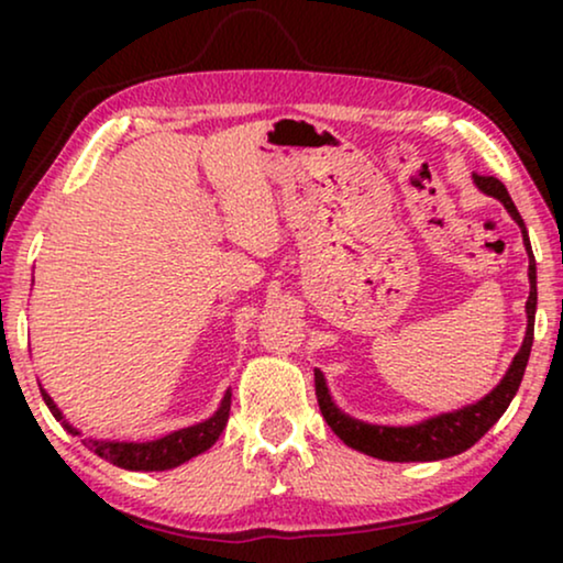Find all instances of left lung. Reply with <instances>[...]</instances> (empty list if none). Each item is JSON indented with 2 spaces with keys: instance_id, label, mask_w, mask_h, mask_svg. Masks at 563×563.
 Listing matches in <instances>:
<instances>
[{
  "instance_id": "obj_1",
  "label": "left lung",
  "mask_w": 563,
  "mask_h": 563,
  "mask_svg": "<svg viewBox=\"0 0 563 563\" xmlns=\"http://www.w3.org/2000/svg\"><path fill=\"white\" fill-rule=\"evenodd\" d=\"M474 184L479 187L484 195L499 199L505 205V210L510 212V218L518 222L522 230V243H526L528 251V279H530V295L526 302L528 312V330L526 338H522L520 351L515 353L510 368L503 376V382L497 384L495 389L489 391L487 397H482L479 402L461 407L456 412L438 415V418L422 420L418 426L407 428H391V426H368V422L353 420L351 415L341 412L335 407L333 399H330L328 384L322 372L314 368V395H318L320 412L330 430L341 438L345 445L356 449L366 456L382 459V461H438L456 456V453L472 449V445L479 441V438L487 433V430L495 426V422L503 418V412L510 407L515 391H518L522 374H526L530 345H533V325H536V305H538V289H536V258L533 249H530L526 222H522L518 207L507 195L505 184L495 179V176H479L474 174Z\"/></svg>"
}]
</instances>
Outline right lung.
<instances>
[{
  "label": "right lung",
  "instance_id": "add662e5",
  "mask_svg": "<svg viewBox=\"0 0 563 563\" xmlns=\"http://www.w3.org/2000/svg\"><path fill=\"white\" fill-rule=\"evenodd\" d=\"M41 395L48 405V410L53 412L60 426H64L71 435H81L74 426H68L64 412L58 410L56 402H53L48 391L41 387ZM228 415H230V391H225L222 402L218 407V412L212 415L210 420L197 422L191 428H181L174 430L158 441H145V443H125V441H95V438H84V445L89 451H95L99 459L110 461V464L128 468V472H166V468L181 466L184 461L199 456L207 449H212L214 441H218L222 430L228 426Z\"/></svg>",
  "mask_w": 563,
  "mask_h": 563
}]
</instances>
